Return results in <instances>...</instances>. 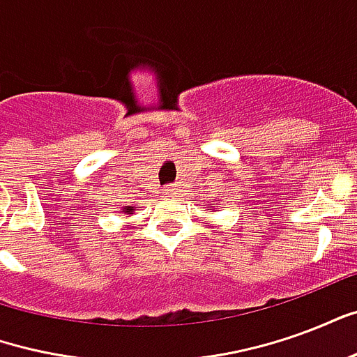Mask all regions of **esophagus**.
Here are the masks:
<instances>
[{"label":"esophagus","mask_w":357,"mask_h":357,"mask_svg":"<svg viewBox=\"0 0 357 357\" xmlns=\"http://www.w3.org/2000/svg\"><path fill=\"white\" fill-rule=\"evenodd\" d=\"M162 193L166 195V197H174V195H178V189H176V187H166Z\"/></svg>","instance_id":"34e87169"}]
</instances>
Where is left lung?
Returning a JSON list of instances; mask_svg holds the SVG:
<instances>
[{
	"label": "left lung",
	"instance_id": "8db88e82",
	"mask_svg": "<svg viewBox=\"0 0 357 357\" xmlns=\"http://www.w3.org/2000/svg\"><path fill=\"white\" fill-rule=\"evenodd\" d=\"M208 210H212V206H210V208H208Z\"/></svg>",
	"mask_w": 357,
	"mask_h": 357
}]
</instances>
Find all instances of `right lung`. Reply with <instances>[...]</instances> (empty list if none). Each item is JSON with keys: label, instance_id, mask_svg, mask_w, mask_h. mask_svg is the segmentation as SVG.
<instances>
[{"label": "right lung", "instance_id": "right-lung-1", "mask_svg": "<svg viewBox=\"0 0 357 357\" xmlns=\"http://www.w3.org/2000/svg\"><path fill=\"white\" fill-rule=\"evenodd\" d=\"M120 212H122V214H133V206H124Z\"/></svg>", "mask_w": 357, "mask_h": 357}]
</instances>
